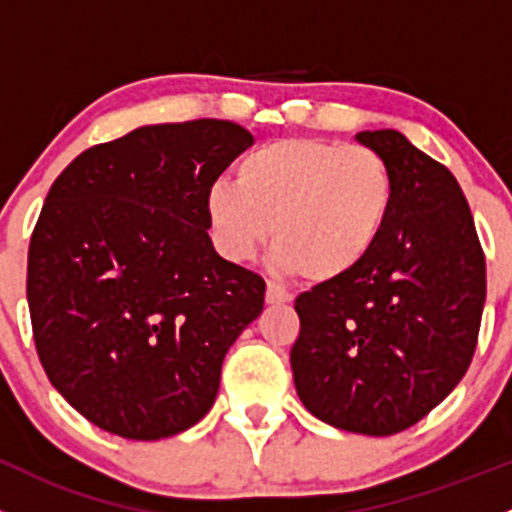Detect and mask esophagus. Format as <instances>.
Returning <instances> with one entry per match:
<instances>
[{"instance_id":"1","label":"esophagus","mask_w":512,"mask_h":512,"mask_svg":"<svg viewBox=\"0 0 512 512\" xmlns=\"http://www.w3.org/2000/svg\"><path fill=\"white\" fill-rule=\"evenodd\" d=\"M265 300H267V305H285V302L292 300V295L285 290V287L275 285V282H267Z\"/></svg>"}]
</instances>
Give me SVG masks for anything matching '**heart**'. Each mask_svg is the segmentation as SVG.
Returning a JSON list of instances; mask_svg holds the SVG:
<instances>
[{
    "mask_svg": "<svg viewBox=\"0 0 512 512\" xmlns=\"http://www.w3.org/2000/svg\"><path fill=\"white\" fill-rule=\"evenodd\" d=\"M393 202V172L380 152L292 137L242 157L237 182L207 190L205 212L227 260H250L272 235L277 267L332 282L375 250Z\"/></svg>",
    "mask_w": 512,
    "mask_h": 512,
    "instance_id": "obj_1",
    "label": "heart"
}]
</instances>
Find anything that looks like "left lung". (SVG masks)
<instances>
[{"instance_id":"left-lung-1","label":"left lung","mask_w":512,"mask_h":512,"mask_svg":"<svg viewBox=\"0 0 512 512\" xmlns=\"http://www.w3.org/2000/svg\"><path fill=\"white\" fill-rule=\"evenodd\" d=\"M395 182L380 242L350 275L295 300L302 405L332 428L395 435L463 380L485 305V255L450 170L395 130L360 132Z\"/></svg>"}]
</instances>
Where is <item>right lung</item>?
<instances>
[{"label":"right lung","mask_w":512,"mask_h":512,"mask_svg":"<svg viewBox=\"0 0 512 512\" xmlns=\"http://www.w3.org/2000/svg\"><path fill=\"white\" fill-rule=\"evenodd\" d=\"M252 142L225 119L147 124L54 180L29 242L34 345L97 428L160 440L210 413L265 280L217 255L205 195Z\"/></svg>","instance_id":"1"}]
</instances>
